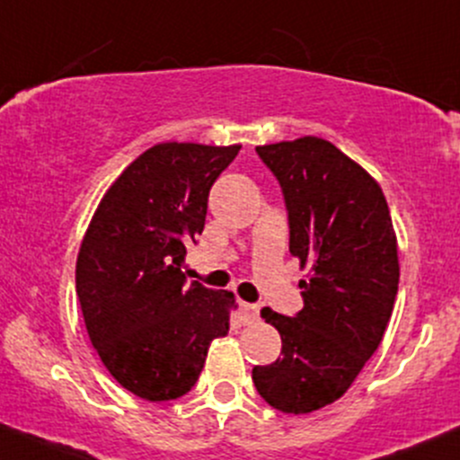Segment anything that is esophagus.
<instances>
[{"mask_svg": "<svg viewBox=\"0 0 460 460\" xmlns=\"http://www.w3.org/2000/svg\"><path fill=\"white\" fill-rule=\"evenodd\" d=\"M240 319L246 325H253L255 321H260V307L253 304H240Z\"/></svg>", "mask_w": 460, "mask_h": 460, "instance_id": "1", "label": "esophagus"}]
</instances>
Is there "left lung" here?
<instances>
[{"mask_svg":"<svg viewBox=\"0 0 460 460\" xmlns=\"http://www.w3.org/2000/svg\"><path fill=\"white\" fill-rule=\"evenodd\" d=\"M284 191L290 253L307 269L304 310L261 319L281 336V358L253 367L272 408L305 415L336 402L380 345L400 284L397 238L380 183L321 137L257 146Z\"/></svg>","mask_w":460,"mask_h":460,"instance_id":"left-lung-1","label":"left lung"}]
</instances>
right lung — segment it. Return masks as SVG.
<instances>
[{"label": "right lung", "mask_w": 460, "mask_h": 460, "mask_svg": "<svg viewBox=\"0 0 460 460\" xmlns=\"http://www.w3.org/2000/svg\"><path fill=\"white\" fill-rule=\"evenodd\" d=\"M242 146L165 141L141 153L100 200L75 261L91 345L126 391L185 395L214 338L229 334L235 296L185 284V244L203 234L214 181Z\"/></svg>", "instance_id": "right-lung-1"}]
</instances>
